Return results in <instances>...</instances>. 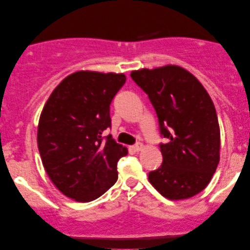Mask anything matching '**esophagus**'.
Segmentation results:
<instances>
[{"label":"esophagus","instance_id":"34e87169","mask_svg":"<svg viewBox=\"0 0 250 250\" xmlns=\"http://www.w3.org/2000/svg\"><path fill=\"white\" fill-rule=\"evenodd\" d=\"M142 148H143L142 143H136L135 146H132V150H133V151H135V152H139V151H141Z\"/></svg>","mask_w":250,"mask_h":250}]
</instances>
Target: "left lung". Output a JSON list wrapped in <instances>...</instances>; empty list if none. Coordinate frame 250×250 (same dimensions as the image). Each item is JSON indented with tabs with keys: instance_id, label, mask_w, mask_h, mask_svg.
Masks as SVG:
<instances>
[{
	"instance_id": "1",
	"label": "left lung",
	"mask_w": 250,
	"mask_h": 250,
	"mask_svg": "<svg viewBox=\"0 0 250 250\" xmlns=\"http://www.w3.org/2000/svg\"><path fill=\"white\" fill-rule=\"evenodd\" d=\"M132 80L148 94L168 141L163 163L149 182L167 199L196 196L208 186L220 162V126L214 104L199 81L179 66L140 69Z\"/></svg>"
}]
</instances>
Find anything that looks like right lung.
Instances as JSON below:
<instances>
[{
    "instance_id": "add662e5",
    "label": "right lung",
    "mask_w": 250,
    "mask_h": 250,
    "mask_svg": "<svg viewBox=\"0 0 250 250\" xmlns=\"http://www.w3.org/2000/svg\"><path fill=\"white\" fill-rule=\"evenodd\" d=\"M124 74L81 70L54 88L41 114L37 146L50 180L64 196L88 203L118 179L117 163L127 149L108 136L110 104Z\"/></svg>"
}]
</instances>
